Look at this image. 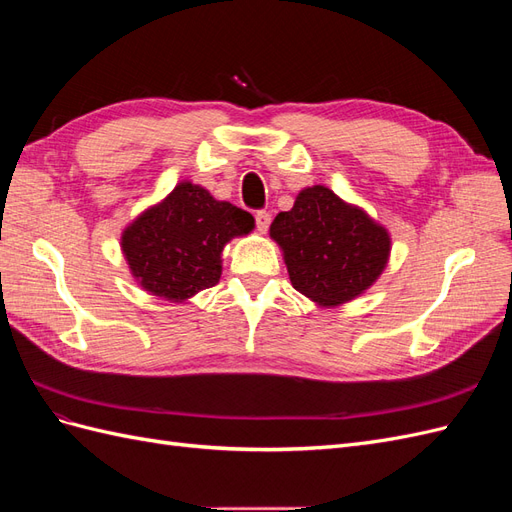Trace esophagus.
Listing matches in <instances>:
<instances>
[{"label": "esophagus", "mask_w": 512, "mask_h": 512, "mask_svg": "<svg viewBox=\"0 0 512 512\" xmlns=\"http://www.w3.org/2000/svg\"><path fill=\"white\" fill-rule=\"evenodd\" d=\"M254 220H256V228L260 232H267V228L271 224V215H269V211H256L254 213Z\"/></svg>", "instance_id": "esophagus-1"}]
</instances>
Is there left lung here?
<instances>
[{
	"mask_svg": "<svg viewBox=\"0 0 512 512\" xmlns=\"http://www.w3.org/2000/svg\"><path fill=\"white\" fill-rule=\"evenodd\" d=\"M271 237L284 250L292 286L322 305L350 301L378 280L391 252L386 230L324 185L277 213Z\"/></svg>",
	"mask_w": 512,
	"mask_h": 512,
	"instance_id": "1",
	"label": "left lung"
}]
</instances>
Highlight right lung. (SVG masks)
I'll return each mask as SVG.
<instances>
[{
    "label": "right lung",
    "instance_id": "right-lung-1",
    "mask_svg": "<svg viewBox=\"0 0 512 512\" xmlns=\"http://www.w3.org/2000/svg\"><path fill=\"white\" fill-rule=\"evenodd\" d=\"M252 228L250 213L183 181L123 230L121 247L138 284L168 301H183L220 282L222 247Z\"/></svg>",
    "mask_w": 512,
    "mask_h": 512
}]
</instances>
